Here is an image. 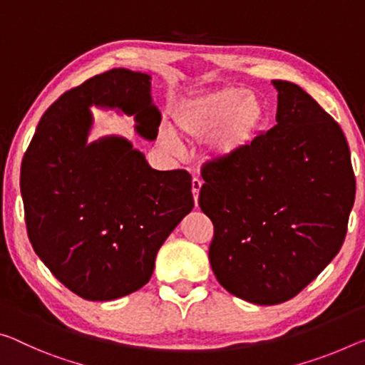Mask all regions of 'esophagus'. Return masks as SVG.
Wrapping results in <instances>:
<instances>
[{
	"instance_id": "34e87169",
	"label": "esophagus",
	"mask_w": 365,
	"mask_h": 365,
	"mask_svg": "<svg viewBox=\"0 0 365 365\" xmlns=\"http://www.w3.org/2000/svg\"><path fill=\"white\" fill-rule=\"evenodd\" d=\"M201 187H203V182H201L198 177H193V180H192V193H193V198H195V203L196 205H198V196H200Z\"/></svg>"
}]
</instances>
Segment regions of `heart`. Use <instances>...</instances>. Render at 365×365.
Returning a JSON list of instances; mask_svg holds the SVG:
<instances>
[{
  "mask_svg": "<svg viewBox=\"0 0 365 365\" xmlns=\"http://www.w3.org/2000/svg\"><path fill=\"white\" fill-rule=\"evenodd\" d=\"M268 120V107L262 97L242 86H222L190 96L173 110V134L180 140L207 141V155L216 162H229L248 151ZM165 149L175 148L169 130L159 136Z\"/></svg>",
  "mask_w": 365,
  "mask_h": 365,
  "instance_id": "heart-1",
  "label": "heart"
}]
</instances>
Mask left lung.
<instances>
[{"mask_svg": "<svg viewBox=\"0 0 365 365\" xmlns=\"http://www.w3.org/2000/svg\"><path fill=\"white\" fill-rule=\"evenodd\" d=\"M276 125L240 158L203 165L200 207L214 224L210 263L247 302L276 305L338 255L356 178L341 126L297 84L273 81Z\"/></svg>", "mask_w": 365, "mask_h": 365, "instance_id": "left-lung-1", "label": "left lung"}]
</instances>
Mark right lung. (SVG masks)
<instances>
[{
	"instance_id": "right-lung-1",
	"label": "right lung",
	"mask_w": 365,
	"mask_h": 365,
	"mask_svg": "<svg viewBox=\"0 0 365 365\" xmlns=\"http://www.w3.org/2000/svg\"><path fill=\"white\" fill-rule=\"evenodd\" d=\"M135 115L155 140L160 112L151 76L115 68L51 103L22 159L21 193L34 250L61 284L88 300H113L151 279L155 255L193 210L192 175L155 170L121 136L88 143L91 107Z\"/></svg>"
}]
</instances>
